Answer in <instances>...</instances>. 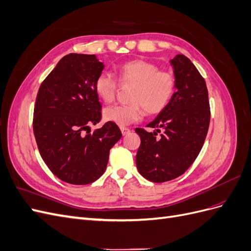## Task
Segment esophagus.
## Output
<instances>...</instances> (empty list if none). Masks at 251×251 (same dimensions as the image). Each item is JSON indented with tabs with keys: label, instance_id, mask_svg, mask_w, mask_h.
I'll return each mask as SVG.
<instances>
[{
	"label": "esophagus",
	"instance_id": "34e87169",
	"mask_svg": "<svg viewBox=\"0 0 251 251\" xmlns=\"http://www.w3.org/2000/svg\"><path fill=\"white\" fill-rule=\"evenodd\" d=\"M120 130H121V133H123V135L125 136V135H127L128 133L131 132V130L128 127H125V126H121L120 127Z\"/></svg>",
	"mask_w": 251,
	"mask_h": 251
}]
</instances>
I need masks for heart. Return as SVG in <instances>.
Segmentation results:
<instances>
[{
	"instance_id": "b5f03b06",
	"label": "heart",
	"mask_w": 251,
	"mask_h": 251,
	"mask_svg": "<svg viewBox=\"0 0 251 251\" xmlns=\"http://www.w3.org/2000/svg\"><path fill=\"white\" fill-rule=\"evenodd\" d=\"M123 83H133L130 100L126 104H113L103 110V118L120 126L138 121L146 110L148 114L160 113L171 101L176 90V78L169 71L143 59H134L121 65L117 70ZM97 96L111 102L116 96L118 81L112 74L103 72L95 79Z\"/></svg>"
}]
</instances>
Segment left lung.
I'll list each match as a JSON object with an SVG mask.
<instances>
[{
    "label": "left lung",
    "mask_w": 251,
    "mask_h": 251,
    "mask_svg": "<svg viewBox=\"0 0 251 251\" xmlns=\"http://www.w3.org/2000/svg\"><path fill=\"white\" fill-rule=\"evenodd\" d=\"M171 64L177 90L164 110L147 126L155 131L135 128L141 140L136 165L141 176L156 183L181 176L193 164L210 120L208 92L202 75L183 54H177ZM160 130L163 133L158 136Z\"/></svg>",
    "instance_id": "1"
}]
</instances>
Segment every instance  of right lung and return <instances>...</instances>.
I'll return each instance as SVG.
<instances>
[{"instance_id":"right-lung-1","label":"right lung","mask_w":251,"mask_h":251,"mask_svg":"<svg viewBox=\"0 0 251 251\" xmlns=\"http://www.w3.org/2000/svg\"><path fill=\"white\" fill-rule=\"evenodd\" d=\"M103 68L94 54L70 53L37 92L33 113L37 148L49 170L67 183L96 181L107 169L111 148L123 136L111 121L92 133L89 130L101 119L94 82Z\"/></svg>"}]
</instances>
